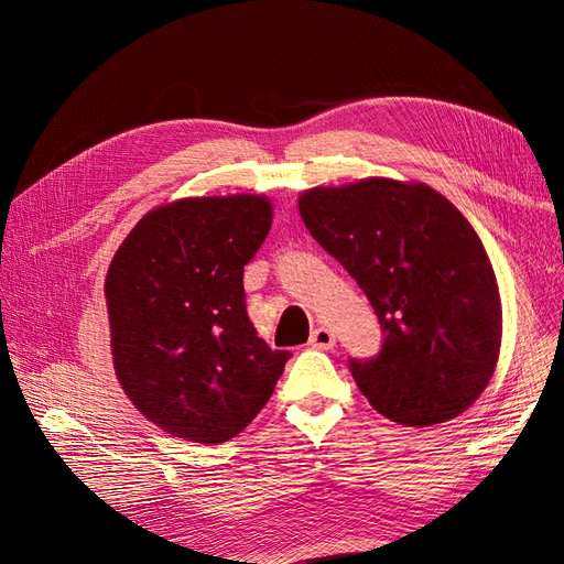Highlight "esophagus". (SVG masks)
<instances>
[{
  "instance_id": "34e87169",
  "label": "esophagus",
  "mask_w": 564,
  "mask_h": 564,
  "mask_svg": "<svg viewBox=\"0 0 564 564\" xmlns=\"http://www.w3.org/2000/svg\"><path fill=\"white\" fill-rule=\"evenodd\" d=\"M311 346L317 348V350H332L336 346V336L324 329V327H317L313 334H311Z\"/></svg>"
}]
</instances>
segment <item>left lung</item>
Segmentation results:
<instances>
[{
	"mask_svg": "<svg viewBox=\"0 0 564 564\" xmlns=\"http://www.w3.org/2000/svg\"><path fill=\"white\" fill-rule=\"evenodd\" d=\"M299 212L381 322V352L350 360L369 404L416 429L466 412L497 369L503 332L497 275L466 216L433 187L392 178L313 187Z\"/></svg>",
	"mask_w": 564,
	"mask_h": 564,
	"instance_id": "8db88e82",
	"label": "left lung"
}]
</instances>
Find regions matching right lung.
Here are the masks:
<instances>
[{"label":"right lung","instance_id":"obj_1","mask_svg":"<svg viewBox=\"0 0 564 564\" xmlns=\"http://www.w3.org/2000/svg\"><path fill=\"white\" fill-rule=\"evenodd\" d=\"M272 224L263 195L185 197L145 214L106 278L112 362L162 431L218 445L242 433L289 360L256 334L245 265Z\"/></svg>","mask_w":564,"mask_h":564}]
</instances>
